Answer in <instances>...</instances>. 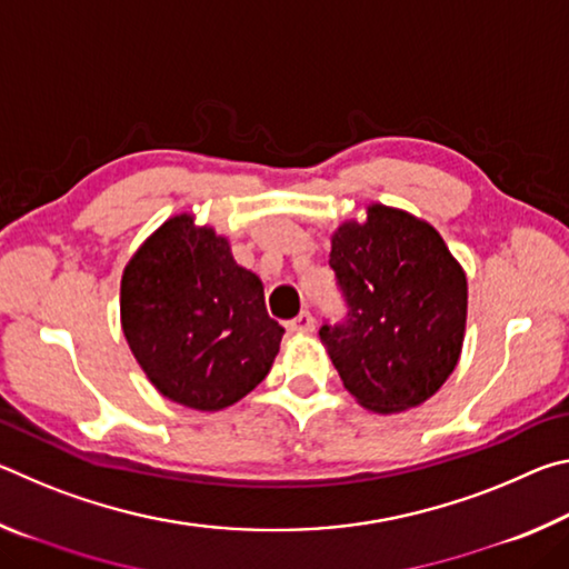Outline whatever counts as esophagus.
<instances>
[{
    "label": "esophagus",
    "instance_id": "34e87169",
    "mask_svg": "<svg viewBox=\"0 0 569 569\" xmlns=\"http://www.w3.org/2000/svg\"><path fill=\"white\" fill-rule=\"evenodd\" d=\"M288 329H291L293 333H313L316 321H313L311 313L303 311V313H298L291 323H288Z\"/></svg>",
    "mask_w": 569,
    "mask_h": 569
}]
</instances>
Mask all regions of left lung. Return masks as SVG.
I'll list each match as a JSON object with an SVG mask.
<instances>
[{
    "instance_id": "8db88e82",
    "label": "left lung",
    "mask_w": 569,
    "mask_h": 569,
    "mask_svg": "<svg viewBox=\"0 0 569 569\" xmlns=\"http://www.w3.org/2000/svg\"><path fill=\"white\" fill-rule=\"evenodd\" d=\"M346 321L321 326L343 387L363 409L399 413L435 397L459 361L467 276L445 238L407 210L371 203L331 236Z\"/></svg>"
}]
</instances>
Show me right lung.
<instances>
[{
  "label": "right lung",
  "mask_w": 569,
  "mask_h": 569,
  "mask_svg": "<svg viewBox=\"0 0 569 569\" xmlns=\"http://www.w3.org/2000/svg\"><path fill=\"white\" fill-rule=\"evenodd\" d=\"M120 321L152 387L198 411L253 391L283 336L266 311L261 278L190 213L172 216L134 250L122 271Z\"/></svg>",
  "instance_id": "obj_1"
}]
</instances>
